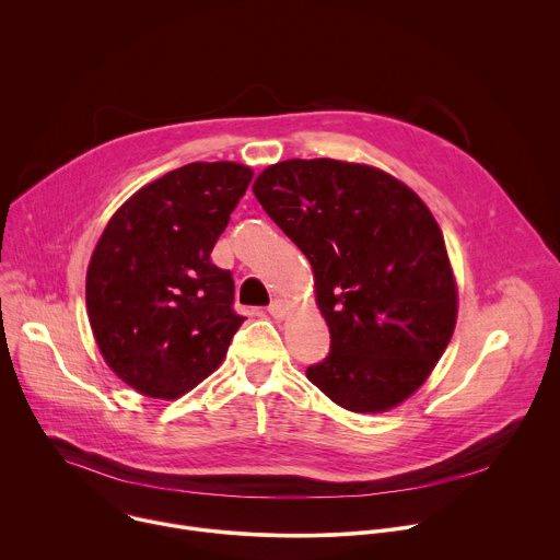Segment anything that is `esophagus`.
<instances>
[{
  "instance_id": "34e87169",
  "label": "esophagus",
  "mask_w": 560,
  "mask_h": 560,
  "mask_svg": "<svg viewBox=\"0 0 560 560\" xmlns=\"http://www.w3.org/2000/svg\"><path fill=\"white\" fill-rule=\"evenodd\" d=\"M268 314L275 316V318H283L285 316V303L281 299H275L270 305H268Z\"/></svg>"
}]
</instances>
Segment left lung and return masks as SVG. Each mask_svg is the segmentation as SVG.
<instances>
[{"label":"left lung","instance_id":"8db88e82","mask_svg":"<svg viewBox=\"0 0 560 560\" xmlns=\"http://www.w3.org/2000/svg\"><path fill=\"white\" fill-rule=\"evenodd\" d=\"M253 190L307 257L330 328V352L307 378L350 412L406 401L456 324V285L432 212L383 171L337 159L281 162Z\"/></svg>","mask_w":560,"mask_h":560}]
</instances>
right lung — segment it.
<instances>
[{
    "mask_svg": "<svg viewBox=\"0 0 560 560\" xmlns=\"http://www.w3.org/2000/svg\"><path fill=\"white\" fill-rule=\"evenodd\" d=\"M253 182L232 164H188L135 192L108 221L86 275V307L113 372L177 398L219 368L244 324L232 272L210 253Z\"/></svg>",
    "mask_w": 560,
    "mask_h": 560,
    "instance_id": "add662e5",
    "label": "right lung"
}]
</instances>
